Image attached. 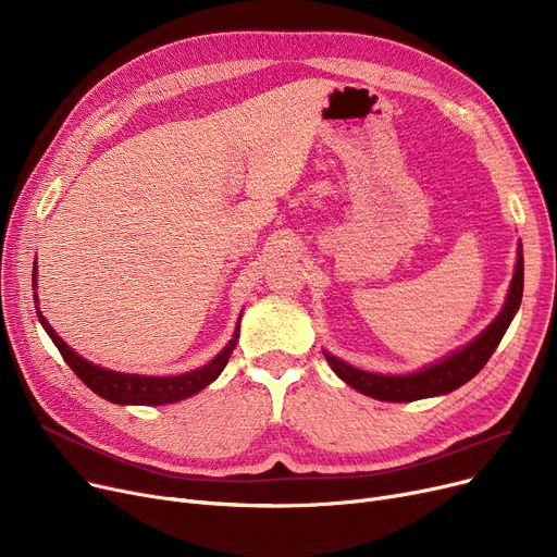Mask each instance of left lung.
Listing matches in <instances>:
<instances>
[{
  "mask_svg": "<svg viewBox=\"0 0 557 557\" xmlns=\"http://www.w3.org/2000/svg\"><path fill=\"white\" fill-rule=\"evenodd\" d=\"M521 294H523V255L519 244L515 275L508 288L504 309L474 341L462 345L460 349H454V352H449L447 357L437 359L435 363H429L416 372L382 374V372L359 370L330 352H323V355L332 366V370L347 386H352L355 391L379 401H416V399L447 395L470 382L472 376H476L481 368L487 363V359L494 355L496 345L502 343L515 313L519 311Z\"/></svg>",
  "mask_w": 557,
  "mask_h": 557,
  "instance_id": "obj_1",
  "label": "left lung"
}]
</instances>
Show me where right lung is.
Segmentation results:
<instances>
[{"mask_svg": "<svg viewBox=\"0 0 557 557\" xmlns=\"http://www.w3.org/2000/svg\"><path fill=\"white\" fill-rule=\"evenodd\" d=\"M38 267H34V290H36V282H38ZM36 300V311H38V320L40 325L45 327V332L49 334V338L53 341V345L58 347V352L63 355L65 363L74 370V374L81 379V382L95 391L99 397L112 401V404H122V406H162V404H173L187 399L196 393H200L205 386H210L214 379L223 372L232 349L237 347L239 341V323L242 315L237 320V327H234L232 338L227 341V345L221 349V352L210 361L205 363L202 368H196L191 372H183V374H171V376H153V374H133V372H116V370H108L101 368L92 361H87L85 357H81L78 352L55 334V330L47 323V318L42 315V311L38 309V294L34 296Z\"/></svg>", "mask_w": 557, "mask_h": 557, "instance_id": "right-lung-1", "label": "right lung"}]
</instances>
